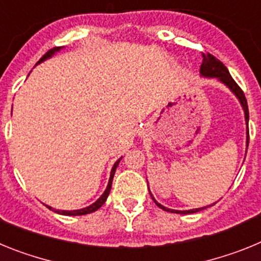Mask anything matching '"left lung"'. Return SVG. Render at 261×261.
<instances>
[{"mask_svg": "<svg viewBox=\"0 0 261 261\" xmlns=\"http://www.w3.org/2000/svg\"><path fill=\"white\" fill-rule=\"evenodd\" d=\"M200 74H201L202 77H206V78H218V81H221L223 85H226V86L229 87L232 93L235 94V96L239 99V102H241L242 107H243V111H244V119H246V124H247V141L246 142H247V147H248V142H250V133H248V119H250V115H248L247 99H246V96H244V93L242 91V89L238 86V85H237V82L232 80V77L230 75L227 68L223 65L220 60L216 59L213 55H211V53H202V64H201V66H200ZM149 192H150V191H149ZM151 199H153V201L155 202L156 206H159V208L163 209V211L171 212V213H177V214H191V213H196V212H200V211H202V209L208 208V206H204V208L191 209V211H174V209H168V208H166V206H163V205L159 204V202H156L153 196H151ZM214 204H216V202H214ZM214 204H212V205H214ZM209 206H211V205H209Z\"/></svg>", "mask_w": 261, "mask_h": 261, "instance_id": "left-lung-1", "label": "left lung"}]
</instances>
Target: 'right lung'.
I'll return each instance as SVG.
<instances>
[{"instance_id":"right-lung-1","label":"right lung","mask_w":261,"mask_h":261,"mask_svg":"<svg viewBox=\"0 0 261 261\" xmlns=\"http://www.w3.org/2000/svg\"><path fill=\"white\" fill-rule=\"evenodd\" d=\"M60 49H61V47H56V48H53V49L48 50V52L45 53L44 56H43L40 60H39L38 64L43 62V61H44V60L49 59L50 56H53V55H55V53H56V52H59ZM120 159H121V158H120ZM120 159H117L116 162H115L114 167H112V170H111L110 180H108L107 188H106V191H105V192H103V195L100 196V197H99V199L96 200V201L94 202V204H91V205H90V206H86V208H84V209H78V211H57V209H53L52 206H48V205H47V208L50 209V211H53V212H56V213H59V214H64V216H84V214H89V213H93V212L98 211V209L100 208V206H102L103 204H105L106 200H107V197H108V195H110L111 187H112V179H114L115 171H116V167H117V166H119Z\"/></svg>"}]
</instances>
